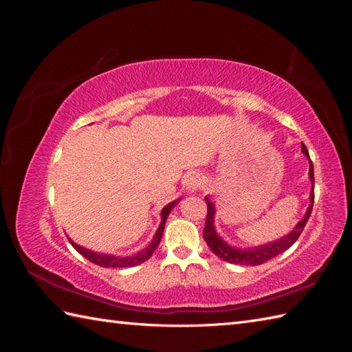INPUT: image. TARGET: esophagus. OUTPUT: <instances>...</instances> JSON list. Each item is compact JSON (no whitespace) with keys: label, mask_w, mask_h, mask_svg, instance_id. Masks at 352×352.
<instances>
[{"label":"esophagus","mask_w":352,"mask_h":352,"mask_svg":"<svg viewBox=\"0 0 352 352\" xmlns=\"http://www.w3.org/2000/svg\"><path fill=\"white\" fill-rule=\"evenodd\" d=\"M201 188H202V177H201L198 173L190 175V176L186 179V182H185L186 192L195 194L197 190H199Z\"/></svg>","instance_id":"1"}]
</instances>
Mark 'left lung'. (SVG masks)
Returning <instances> with one entry per match:
<instances>
[{
  "label": "left lung",
  "instance_id": "obj_1",
  "mask_svg": "<svg viewBox=\"0 0 352 352\" xmlns=\"http://www.w3.org/2000/svg\"><path fill=\"white\" fill-rule=\"evenodd\" d=\"M301 151L302 154L308 158V163H310V172H308V176H310L311 180V190H310V206H308L304 217L296 223V226L287 233V235L282 236L280 239L272 241L269 243H263L258 245V247H251V248H238L233 247V245L228 243L225 239H223L214 226V216H216V206L214 202H211L208 197H206L207 202V220H206V226L204 230H202V236H204L208 248L214 252L217 257L223 261H228L230 264H241V265H260L265 261L272 260L276 255L282 254L289 247H292L294 242L300 238L301 232L304 230L308 219H310L311 210H313V202H314V168L313 163L310 160V154H308L307 146L301 144Z\"/></svg>",
  "mask_w": 352,
  "mask_h": 352
}]
</instances>
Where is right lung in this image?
Returning <instances> with one entry per match:
<instances>
[{
  "instance_id": "1",
  "label": "right lung",
  "mask_w": 352,
  "mask_h": 352,
  "mask_svg": "<svg viewBox=\"0 0 352 352\" xmlns=\"http://www.w3.org/2000/svg\"><path fill=\"white\" fill-rule=\"evenodd\" d=\"M179 201H180V198L173 201V202H170V204H167L162 210V223H160V226H158V229L155 232V235H154L151 243L148 245L145 250L136 252L133 255H124V257H120V255L95 252V251H91V250H87V248L80 247V245H78V243H74L72 239H69V241L73 245V248L76 250L79 254H82L85 258L89 260L94 264L101 265V267H133V265H138V264L146 261L148 258L151 257L153 252L157 250L158 243H160V241H162V236H163L166 220H167V217L170 214V211H172V208L177 204Z\"/></svg>"
}]
</instances>
